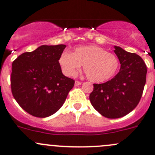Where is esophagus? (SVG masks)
I'll use <instances>...</instances> for the list:
<instances>
[{"mask_svg":"<svg viewBox=\"0 0 155 155\" xmlns=\"http://www.w3.org/2000/svg\"><path fill=\"white\" fill-rule=\"evenodd\" d=\"M82 84V82H79V81H76L75 82V86H78V85H80Z\"/></svg>","mask_w":155,"mask_h":155,"instance_id":"esophagus-1","label":"esophagus"}]
</instances>
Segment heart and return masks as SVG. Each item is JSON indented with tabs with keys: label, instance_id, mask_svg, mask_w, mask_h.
Returning <instances> with one entry per match:
<instances>
[{
	"label": "heart",
	"instance_id": "heart-1",
	"mask_svg": "<svg viewBox=\"0 0 155 155\" xmlns=\"http://www.w3.org/2000/svg\"><path fill=\"white\" fill-rule=\"evenodd\" d=\"M58 61L64 73L68 76H76L83 65L87 79L97 83L112 79L119 68L116 55L95 45L78 46L73 53L63 51Z\"/></svg>",
	"mask_w": 155,
	"mask_h": 155
}]
</instances>
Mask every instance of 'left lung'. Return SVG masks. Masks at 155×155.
Returning <instances> with one entry per match:
<instances>
[{"instance_id":"8db88e82","label":"left lung","mask_w":155,"mask_h":155,"mask_svg":"<svg viewBox=\"0 0 155 155\" xmlns=\"http://www.w3.org/2000/svg\"><path fill=\"white\" fill-rule=\"evenodd\" d=\"M121 68L111 80L94 84L89 99L93 107L103 116L118 118L127 115L138 105L146 82L147 68L135 53L115 46Z\"/></svg>"}]
</instances>
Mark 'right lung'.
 <instances>
[{
  "instance_id": "1",
  "label": "right lung",
  "mask_w": 155,
  "mask_h": 155,
  "mask_svg": "<svg viewBox=\"0 0 155 155\" xmlns=\"http://www.w3.org/2000/svg\"><path fill=\"white\" fill-rule=\"evenodd\" d=\"M66 46H40L20 54L12 64L11 91L25 111L46 118L55 113L64 103L75 81L63 75L59 57Z\"/></svg>"
}]
</instances>
